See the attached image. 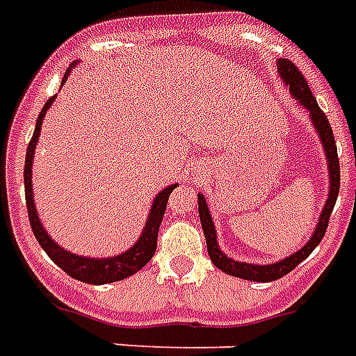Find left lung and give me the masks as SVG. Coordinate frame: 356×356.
I'll use <instances>...</instances> for the list:
<instances>
[{
	"mask_svg": "<svg viewBox=\"0 0 356 356\" xmlns=\"http://www.w3.org/2000/svg\"><path fill=\"white\" fill-rule=\"evenodd\" d=\"M276 63H278V74H280L282 81L289 88V93H291L293 99L297 100L298 104L308 112L312 124H314V129L319 136V142L325 149V160H327V170H329V194H327V202L323 205V211L319 214V220H317V226L312 233L310 241L291 256L284 257V259L276 263H267V265L235 261L233 257H227L220 250L218 238H216V227L213 224V216H211V211H209L207 200L203 197V194H197V211H200V220H202L203 235H205V241H207V252L211 261L220 268L222 273L250 282L278 280L282 276H286L287 273H291L298 263L305 261L306 257L316 250V246L321 243V238L325 237L330 214H332V209L336 205V197H338V192H340V160H338L334 134H332V129H330L329 119L321 112V108L317 106V100L314 99L302 72L287 59H278Z\"/></svg>",
	"mask_w": 356,
	"mask_h": 356,
	"instance_id": "left-lung-1",
	"label": "left lung"
}]
</instances>
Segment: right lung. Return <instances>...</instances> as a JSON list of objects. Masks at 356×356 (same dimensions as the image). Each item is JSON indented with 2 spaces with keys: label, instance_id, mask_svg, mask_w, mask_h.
I'll list each match as a JSON object with an SVG mask.
<instances>
[{
  "label": "right lung",
  "instance_id": "obj_1",
  "mask_svg": "<svg viewBox=\"0 0 356 356\" xmlns=\"http://www.w3.org/2000/svg\"><path fill=\"white\" fill-rule=\"evenodd\" d=\"M76 61L70 65L67 72L63 76L61 86H65V81L69 78L70 70L74 69ZM56 100V97L48 99L44 108L40 110L39 118H37V124H35V132L31 142L27 145L26 151V164H24V184H26V205L27 214H29V224L33 229V235L39 241L40 248L48 254L51 261L56 263L59 268H63L65 273L76 280L86 282V284H93V286H102V284H112V282H119L129 278V276L136 275L140 268H143L151 261V257L154 256L156 250V237H159V227L162 222V216L166 213L168 197L173 190L177 188V184H170L164 190H160L159 194L154 196L151 209H149L147 222L143 226V232L140 233V237L136 241L129 250L121 252L118 256L110 257H86L80 254H72V252L65 250L63 246H59L54 238L48 235L42 224H40V216L35 209L33 202V184H31V166H33L35 147L39 143L40 138V127H42V119H44L48 108L51 102Z\"/></svg>",
  "mask_w": 356,
  "mask_h": 356
}]
</instances>
